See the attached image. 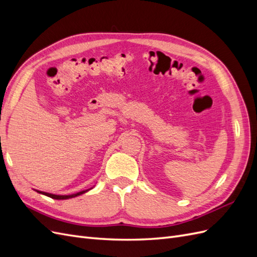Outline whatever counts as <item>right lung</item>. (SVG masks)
<instances>
[{"label":"right lung","instance_id":"add662e5","mask_svg":"<svg viewBox=\"0 0 257 257\" xmlns=\"http://www.w3.org/2000/svg\"><path fill=\"white\" fill-rule=\"evenodd\" d=\"M91 189H92V188H91ZM91 189L85 190V191H81V192H78V193H75V194H72V195H56V194H50V193H46V192L37 191V190H36V192L40 193V194H43V195L48 196V197H50V198H53V199H68V198H73V197H76V196H79V195H81V194H84L85 192L90 191Z\"/></svg>","mask_w":257,"mask_h":257}]
</instances>
